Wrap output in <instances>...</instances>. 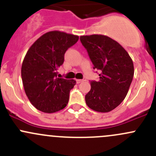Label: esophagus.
I'll return each mask as SVG.
<instances>
[{
	"label": "esophagus",
	"instance_id": "obj_1",
	"mask_svg": "<svg viewBox=\"0 0 156 156\" xmlns=\"http://www.w3.org/2000/svg\"><path fill=\"white\" fill-rule=\"evenodd\" d=\"M84 80H85V79H77L76 80V82L78 83V84H79V83H81V82H82V81H84Z\"/></svg>",
	"mask_w": 156,
	"mask_h": 156
}]
</instances>
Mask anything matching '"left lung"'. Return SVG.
I'll list each match as a JSON object with an SVG mask.
<instances>
[{"instance_id": "8db88e82", "label": "left lung", "mask_w": 156, "mask_h": 156, "mask_svg": "<svg viewBox=\"0 0 156 156\" xmlns=\"http://www.w3.org/2000/svg\"><path fill=\"white\" fill-rule=\"evenodd\" d=\"M94 69L100 71L99 81H90L85 95L87 106L99 112H108L125 100L134 73L127 52L117 41L102 34L80 37Z\"/></svg>"}]
</instances>
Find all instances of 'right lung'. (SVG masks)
Here are the masks:
<instances>
[{
  "instance_id": "obj_1",
  "label": "right lung",
  "mask_w": 156,
  "mask_h": 156,
  "mask_svg": "<svg viewBox=\"0 0 156 156\" xmlns=\"http://www.w3.org/2000/svg\"><path fill=\"white\" fill-rule=\"evenodd\" d=\"M78 41V36L52 31L41 36L29 49L22 65L21 75L26 96L37 109L46 113L66 106L75 80L57 76L64 55Z\"/></svg>"
}]
</instances>
